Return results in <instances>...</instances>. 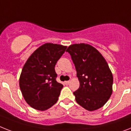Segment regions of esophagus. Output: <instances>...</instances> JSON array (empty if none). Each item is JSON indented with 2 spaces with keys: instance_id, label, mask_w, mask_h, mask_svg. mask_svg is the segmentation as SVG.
I'll return each instance as SVG.
<instances>
[{
  "instance_id": "obj_1",
  "label": "esophagus",
  "mask_w": 131,
  "mask_h": 131,
  "mask_svg": "<svg viewBox=\"0 0 131 131\" xmlns=\"http://www.w3.org/2000/svg\"><path fill=\"white\" fill-rule=\"evenodd\" d=\"M70 83V81H66V82H65V84H66V85H69Z\"/></svg>"
}]
</instances>
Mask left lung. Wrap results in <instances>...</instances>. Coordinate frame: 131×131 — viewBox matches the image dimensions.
<instances>
[{
  "label": "left lung",
  "mask_w": 131,
  "mask_h": 131,
  "mask_svg": "<svg viewBox=\"0 0 131 131\" xmlns=\"http://www.w3.org/2000/svg\"><path fill=\"white\" fill-rule=\"evenodd\" d=\"M80 81L73 92L78 104L89 111L103 106L112 92L113 77L105 59L96 49L85 43L68 47Z\"/></svg>",
  "instance_id": "1"
}]
</instances>
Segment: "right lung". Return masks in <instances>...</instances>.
Wrapping results in <instances>:
<instances>
[{"label": "right lung", "instance_id": "add662e5", "mask_svg": "<svg viewBox=\"0 0 131 131\" xmlns=\"http://www.w3.org/2000/svg\"><path fill=\"white\" fill-rule=\"evenodd\" d=\"M66 46L45 43L35 51L23 68L19 86L29 105L45 111L57 102L63 85L56 81L55 66Z\"/></svg>", "mask_w": 131, "mask_h": 131}]
</instances>
